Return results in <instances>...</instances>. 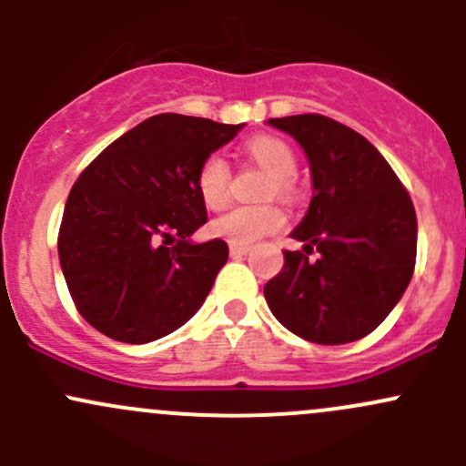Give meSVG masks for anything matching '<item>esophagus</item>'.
<instances>
[{"label":"esophagus","mask_w":466,"mask_h":466,"mask_svg":"<svg viewBox=\"0 0 466 466\" xmlns=\"http://www.w3.org/2000/svg\"><path fill=\"white\" fill-rule=\"evenodd\" d=\"M248 250H250V248L248 246H229V255L232 257H243V255H248Z\"/></svg>","instance_id":"34e87169"}]
</instances>
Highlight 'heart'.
I'll return each instance as SVG.
<instances>
[{"mask_svg":"<svg viewBox=\"0 0 466 466\" xmlns=\"http://www.w3.org/2000/svg\"><path fill=\"white\" fill-rule=\"evenodd\" d=\"M246 153L272 177L268 194L289 198L298 173V155L284 139L259 135L246 142ZM196 189L209 209H223L229 200V167L220 155H207L196 171ZM286 214L279 207H234L211 223V234L234 246H252L259 238L284 229Z\"/></svg>","mask_w":466,"mask_h":466,"instance_id":"1","label":"heart"}]
</instances>
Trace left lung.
<instances>
[{
    "instance_id": "1",
    "label": "left lung",
    "mask_w": 466,
    "mask_h": 466,
    "mask_svg": "<svg viewBox=\"0 0 466 466\" xmlns=\"http://www.w3.org/2000/svg\"><path fill=\"white\" fill-rule=\"evenodd\" d=\"M304 148L313 198L284 268L263 289L272 316L318 345L372 333L410 284L417 216L410 196L363 135L322 115L268 119ZM316 247L321 255L309 262Z\"/></svg>"
}]
</instances>
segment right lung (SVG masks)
<instances>
[{
  "label": "right lung",
  "mask_w": 466,
  "mask_h": 466,
  "mask_svg": "<svg viewBox=\"0 0 466 466\" xmlns=\"http://www.w3.org/2000/svg\"><path fill=\"white\" fill-rule=\"evenodd\" d=\"M241 128L155 115L74 182L58 232L60 268L78 313L103 336L144 345L203 307L228 243L189 238L207 223L196 171Z\"/></svg>",
  "instance_id": "1"
}]
</instances>
